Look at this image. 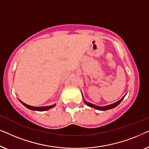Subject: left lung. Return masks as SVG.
<instances>
[{"label":"left lung","mask_w":149,"mask_h":149,"mask_svg":"<svg viewBox=\"0 0 149 149\" xmlns=\"http://www.w3.org/2000/svg\"><path fill=\"white\" fill-rule=\"evenodd\" d=\"M82 95H83V94H82ZM125 95H126V94L124 95V96L122 97L121 100H119V101L116 102L115 103L111 104H109V105L104 106V107H99V106H96V105H95V104H93L89 103V102H87L86 100H85L84 99V97H83V100H84V102H85V104L87 105V106H89V107H92V108H93V109H97V110H99V111H107V110L114 109V108H115L116 107H117V106L119 105V104L121 103V102L123 100L124 97H125Z\"/></svg>","instance_id":"8db88e82"}]
</instances>
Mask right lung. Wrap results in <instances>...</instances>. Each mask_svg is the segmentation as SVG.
Masks as SVG:
<instances>
[{
	"label": "right lung",
	"mask_w": 149,
	"mask_h": 149,
	"mask_svg": "<svg viewBox=\"0 0 149 149\" xmlns=\"http://www.w3.org/2000/svg\"><path fill=\"white\" fill-rule=\"evenodd\" d=\"M19 100L20 101V102H21L24 106H25V107H26V108H28V109H30V110H32V111H47V110L52 109V108L54 107L56 105V104H54V105L47 106V107H32V106H30V105H28V104H26L20 100Z\"/></svg>",
	"instance_id": "add662e5"
}]
</instances>
